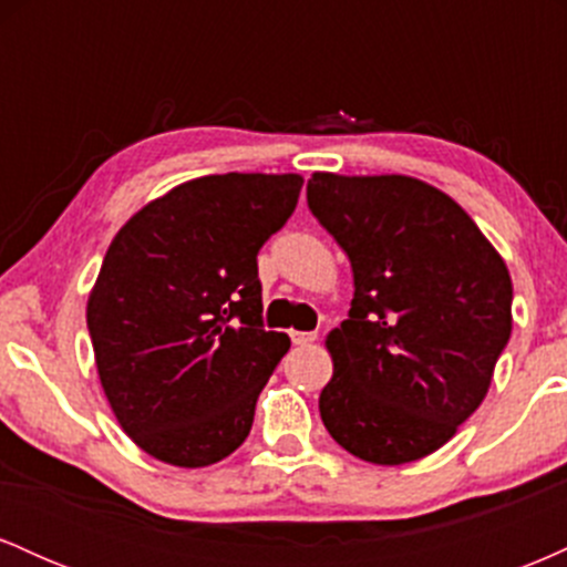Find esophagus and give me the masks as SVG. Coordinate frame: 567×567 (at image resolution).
<instances>
[{
  "label": "esophagus",
  "mask_w": 567,
  "mask_h": 567,
  "mask_svg": "<svg viewBox=\"0 0 567 567\" xmlns=\"http://www.w3.org/2000/svg\"><path fill=\"white\" fill-rule=\"evenodd\" d=\"M290 338H292V343H296V347H306V343L317 341V333H303V330H292Z\"/></svg>",
  "instance_id": "esophagus-1"
}]
</instances>
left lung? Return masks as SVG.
<instances>
[{
    "label": "left lung",
    "instance_id": "1",
    "mask_svg": "<svg viewBox=\"0 0 567 567\" xmlns=\"http://www.w3.org/2000/svg\"><path fill=\"white\" fill-rule=\"evenodd\" d=\"M309 210L349 256V320L328 336L322 424L370 464L445 445L512 336V277L461 205L405 175L315 173Z\"/></svg>",
    "mask_w": 567,
    "mask_h": 567
}]
</instances>
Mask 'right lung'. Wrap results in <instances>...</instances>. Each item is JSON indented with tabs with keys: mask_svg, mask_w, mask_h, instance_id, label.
I'll list each match as a JSON object with an SVG mask.
<instances>
[{
	"mask_svg": "<svg viewBox=\"0 0 567 567\" xmlns=\"http://www.w3.org/2000/svg\"><path fill=\"white\" fill-rule=\"evenodd\" d=\"M301 175H202L122 226L87 301L97 375L135 445L210 466L250 434L290 349L264 330L258 250L288 224Z\"/></svg>",
	"mask_w": 567,
	"mask_h": 567,
	"instance_id": "add662e5",
	"label": "right lung"
}]
</instances>
